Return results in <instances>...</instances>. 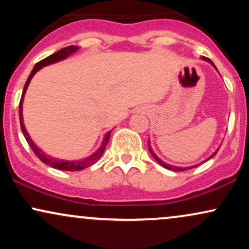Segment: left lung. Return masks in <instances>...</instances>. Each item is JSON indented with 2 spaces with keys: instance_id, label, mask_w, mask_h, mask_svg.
<instances>
[{
  "instance_id": "1",
  "label": "left lung",
  "mask_w": 249,
  "mask_h": 249,
  "mask_svg": "<svg viewBox=\"0 0 249 249\" xmlns=\"http://www.w3.org/2000/svg\"><path fill=\"white\" fill-rule=\"evenodd\" d=\"M202 59H204V61H206V62H208V63H211V64H212V65H213V67H214V68H215V65H214V63H213L212 61H211V59H210V58H207V57H202ZM215 69H216V68H215ZM216 70H218V69H216ZM148 150H150V153H151V154H152V157H153V158H154V159H156V161H157V162H158V164H159V165H160V166H162V167H165V168H167V170L174 171V172H181V171H186V170H190V168H193V167H196V166H198V165H194V166H190V167H179V166H172V165H170V164H166V162H165V161H162V160H161V159H160V158H159V157H158V156H157V154L153 152V150H152V148H151V146H150V142H148ZM216 152H218V150H216V151H215V152H214V153L212 154V156H211V157H210V158H208V159L213 158V157H214V156H215V154H216ZM208 159H207V160H208ZM207 160H206V161H207ZM201 164H202V162H201Z\"/></svg>"
}]
</instances>
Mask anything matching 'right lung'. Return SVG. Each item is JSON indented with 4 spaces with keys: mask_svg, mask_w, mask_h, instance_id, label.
Returning <instances> with one entry per match:
<instances>
[{
    "mask_svg": "<svg viewBox=\"0 0 249 249\" xmlns=\"http://www.w3.org/2000/svg\"><path fill=\"white\" fill-rule=\"evenodd\" d=\"M78 49H79V48L77 47V45H69V47L62 48V49L59 50V51H57V53H53V55H50V56H48L47 58L42 59V61H39L38 63H36L35 67H34L33 71H31V72H30L29 77H28L27 82H25L23 92H22L21 101H19V108H18V111H19V124H21L22 133H23L24 138L27 139L28 144H29V146L31 147V150H33L34 153H35L36 156L38 157L39 160L44 162V164L49 165V166L53 167V168H57V170H62V171H81V170H84V168H87L89 166H91V165H92V164H95V162L98 160L99 158H101L102 154L104 153L105 147H107V142H108V139H110L111 132H112V131H108V132L105 134L104 141H103L101 147H99L95 153L91 154L90 157H87V158L81 159V160H75V161L61 160V159L53 158V157H50V156H48V154H45L42 150H39V148L35 145V142H33V139H31L30 137H29V134H28L27 130H25V127H24V124H23V115H22V104H23V98H24V95H25V91H27V89H28V85H29L31 78H33L34 75H35L37 71H38L39 69H42L43 67H47V65L53 64V63L63 61V59L67 58L68 56H70L71 53H76V51L78 50Z\"/></svg>",
    "mask_w": 249,
    "mask_h": 249,
    "instance_id": "add662e5",
    "label": "right lung"
}]
</instances>
